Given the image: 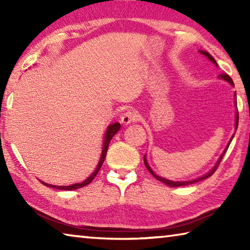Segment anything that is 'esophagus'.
Wrapping results in <instances>:
<instances>
[{"instance_id": "esophagus-1", "label": "esophagus", "mask_w": 250, "mask_h": 250, "mask_svg": "<svg viewBox=\"0 0 250 250\" xmlns=\"http://www.w3.org/2000/svg\"><path fill=\"white\" fill-rule=\"evenodd\" d=\"M139 119V115L137 111H134L133 109H129L126 110V111L124 113V115L121 116L120 118V122L122 125H130L131 122H134Z\"/></svg>"}]
</instances>
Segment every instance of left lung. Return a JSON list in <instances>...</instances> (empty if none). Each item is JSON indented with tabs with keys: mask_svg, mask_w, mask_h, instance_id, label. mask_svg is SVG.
Returning a JSON list of instances; mask_svg holds the SVG:
<instances>
[{
	"mask_svg": "<svg viewBox=\"0 0 250 250\" xmlns=\"http://www.w3.org/2000/svg\"><path fill=\"white\" fill-rule=\"evenodd\" d=\"M200 52L204 55V56H206L207 58L209 59V61L211 62H214L215 65L217 66V62H216V61H215V59L213 58V56H211V55L209 54V53H207V52H203V50H200ZM221 77H222V79H224V80H226V82H228L229 83L231 86H234V83H232V79L229 77V76H228L227 74H223V75H221ZM235 97H236V94H235ZM236 104V103H235ZM238 119H239V117H238V111L236 112V124H235V129L237 130V126H238ZM232 138H234V134H232V137H231V139L229 140V142H228V146H226V149L224 150V152H223V154L221 155V158L218 159V161H217V163H216V166H215L213 168H211V170L207 173V174H205V175H203V176H201V177H198V179H196V180H192V181H184V182H174V181H170V180H167V179H163V177H161V176H159V175H156L155 173L151 170V167H149V164H147V162H146V155H145V164H146V168L147 170H149V172L151 173L152 175H153L156 180H159V181H161V182H163V183H166L167 185H168V186H172V188H176V186H185V185H189V184H193V183H196V182H200V181H202V180H205V179H207V177H209V176H211L213 175V173L216 171V168L218 167V166H219V163H221V161H222V159H223V156H224V154L226 153V151H227V149H228V146H229V145H230V142H231V140H232Z\"/></svg>",
	"mask_w": 250,
	"mask_h": 250,
	"instance_id": "1",
	"label": "left lung"
}]
</instances>
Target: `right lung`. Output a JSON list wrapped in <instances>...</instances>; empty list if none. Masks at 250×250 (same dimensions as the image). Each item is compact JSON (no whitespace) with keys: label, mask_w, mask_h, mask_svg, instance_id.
Returning <instances> with one entry per match:
<instances>
[{"label":"right lung","mask_w":250,"mask_h":250,"mask_svg":"<svg viewBox=\"0 0 250 250\" xmlns=\"http://www.w3.org/2000/svg\"><path fill=\"white\" fill-rule=\"evenodd\" d=\"M120 124L119 122H116V124H112L108 126L107 131H105V134H104V146H103V153H101V156H100V160H99V163L98 166H97L95 172L92 173V174L88 177L87 180H84L83 182H82V183H77V184H73V185H68V186H56V185H50V184H47L45 183V182H42L44 185L46 186H49V188H57V189H65V191H71V189H77V188H83V186H86L90 183V182L95 179V176L97 175V173L99 172L101 166H103L104 161V158H105V154H107V150H108V146L110 141H111V139L113 138V135H115L118 131L120 130Z\"/></svg>","instance_id":"add662e5"}]
</instances>
